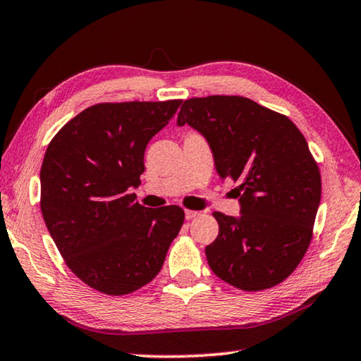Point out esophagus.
I'll list each match as a JSON object with an SVG mask.
<instances>
[{"instance_id": "obj_1", "label": "esophagus", "mask_w": 361, "mask_h": 361, "mask_svg": "<svg viewBox=\"0 0 361 361\" xmlns=\"http://www.w3.org/2000/svg\"><path fill=\"white\" fill-rule=\"evenodd\" d=\"M197 215H199V212H195V210H185L186 219H194Z\"/></svg>"}]
</instances>
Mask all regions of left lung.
Segmentation results:
<instances>
[{"label":"left lung","instance_id":"1","mask_svg":"<svg viewBox=\"0 0 361 361\" xmlns=\"http://www.w3.org/2000/svg\"><path fill=\"white\" fill-rule=\"evenodd\" d=\"M185 124L207 138L219 176L239 183L240 216L213 213L219 232L205 247L213 274L243 291L282 283L307 252L322 195L319 164L301 130L239 95L185 100Z\"/></svg>","mask_w":361,"mask_h":361}]
</instances>
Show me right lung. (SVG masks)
<instances>
[{
  "label": "right lung",
  "instance_id": "1",
  "mask_svg": "<svg viewBox=\"0 0 361 361\" xmlns=\"http://www.w3.org/2000/svg\"><path fill=\"white\" fill-rule=\"evenodd\" d=\"M181 100L97 103L49 143L41 213L66 266L90 288L129 295L149 283L185 221L178 205L146 209L130 194L146 145Z\"/></svg>",
  "mask_w": 361,
  "mask_h": 361
}]
</instances>
